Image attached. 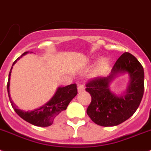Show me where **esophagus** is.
<instances>
[{
    "label": "esophagus",
    "mask_w": 151,
    "mask_h": 151,
    "mask_svg": "<svg viewBox=\"0 0 151 151\" xmlns=\"http://www.w3.org/2000/svg\"><path fill=\"white\" fill-rule=\"evenodd\" d=\"M77 90L79 92H82L85 90V87H84L83 85H78V87H77Z\"/></svg>",
    "instance_id": "esophagus-1"
}]
</instances>
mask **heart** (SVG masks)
<instances>
[{
  "label": "heart",
  "instance_id": "heart-1",
  "mask_svg": "<svg viewBox=\"0 0 151 151\" xmlns=\"http://www.w3.org/2000/svg\"><path fill=\"white\" fill-rule=\"evenodd\" d=\"M110 62L108 58H101L98 62L94 70V75H101L104 74L109 67Z\"/></svg>",
  "mask_w": 151,
  "mask_h": 151
}]
</instances>
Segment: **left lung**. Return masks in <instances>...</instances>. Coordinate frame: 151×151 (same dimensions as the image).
Wrapping results in <instances>:
<instances>
[{
  "label": "left lung",
  "mask_w": 151,
  "mask_h": 151,
  "mask_svg": "<svg viewBox=\"0 0 151 151\" xmlns=\"http://www.w3.org/2000/svg\"><path fill=\"white\" fill-rule=\"evenodd\" d=\"M127 73L130 84L124 94L117 96L109 90V85L119 73ZM144 68L129 52H124L113 67L108 77H96L86 83V91L92 101L86 110L92 121L101 126H114L128 119L138 109L145 89Z\"/></svg>",
  "instance_id": "obj_1"
}]
</instances>
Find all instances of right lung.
I'll use <instances>...</instances> for the list:
<instances>
[{
	"label": "right lung",
	"instance_id": "add662e5",
	"mask_svg": "<svg viewBox=\"0 0 151 151\" xmlns=\"http://www.w3.org/2000/svg\"><path fill=\"white\" fill-rule=\"evenodd\" d=\"M28 52H25L21 56L19 57L18 59L13 62V66L17 62V60H19L20 58H22L23 55H25ZM13 66H12L9 74V79H8L7 82V92L9 101H10L11 105L14 111L20 117L34 126H41V127H47V126H51L55 119L59 117L61 113L66 110L70 101L77 96V85L74 83L65 86V87H59L57 89L53 97L44 105L39 108L35 109L34 111H22V110L17 108L16 104L12 101L10 95H9V80H10Z\"/></svg>",
	"mask_w": 151,
	"mask_h": 151
}]
</instances>
